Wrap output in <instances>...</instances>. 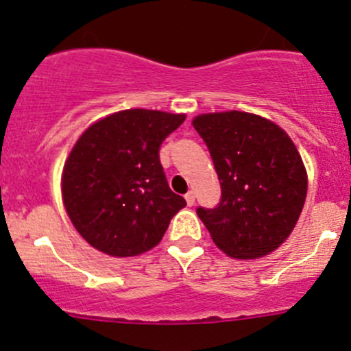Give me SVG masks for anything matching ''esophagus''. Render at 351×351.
Instances as JSON below:
<instances>
[{
  "label": "esophagus",
  "instance_id": "1",
  "mask_svg": "<svg viewBox=\"0 0 351 351\" xmlns=\"http://www.w3.org/2000/svg\"><path fill=\"white\" fill-rule=\"evenodd\" d=\"M185 200H186V204H189V205H193V204H195V193L189 192L185 195Z\"/></svg>",
  "mask_w": 351,
  "mask_h": 351
}]
</instances>
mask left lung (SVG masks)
I'll return each mask as SVG.
<instances>
[{"label":"left lung","mask_w":351,"mask_h":351,"mask_svg":"<svg viewBox=\"0 0 351 351\" xmlns=\"http://www.w3.org/2000/svg\"><path fill=\"white\" fill-rule=\"evenodd\" d=\"M193 127L210 151L222 198L197 208L219 250L256 260L290 236L307 195V171L282 127L256 113H202Z\"/></svg>","instance_id":"8db88e82"}]
</instances>
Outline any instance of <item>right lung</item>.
<instances>
[{
	"label": "right lung",
	"mask_w": 351,
	"mask_h": 351,
	"mask_svg": "<svg viewBox=\"0 0 351 351\" xmlns=\"http://www.w3.org/2000/svg\"><path fill=\"white\" fill-rule=\"evenodd\" d=\"M185 119L161 110H120L77 137L62 168V204L95 250L115 258L146 253L185 207L159 162V146Z\"/></svg>",
	"instance_id": "1"
}]
</instances>
